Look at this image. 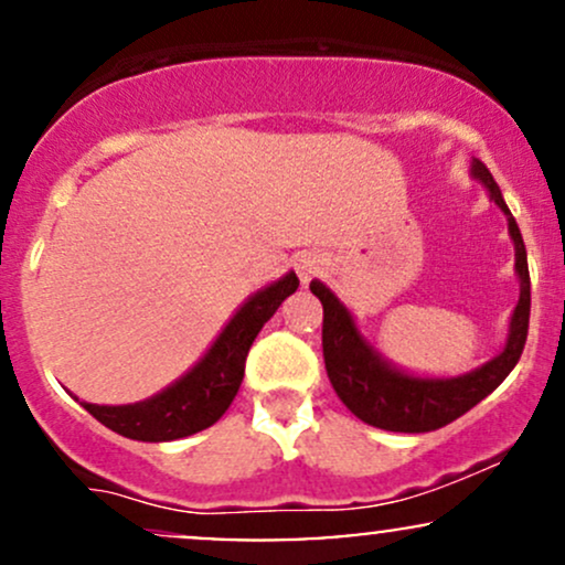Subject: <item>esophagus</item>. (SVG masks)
<instances>
[{
  "mask_svg": "<svg viewBox=\"0 0 565 565\" xmlns=\"http://www.w3.org/2000/svg\"><path fill=\"white\" fill-rule=\"evenodd\" d=\"M321 260L316 255H302L300 260H297V274H300V281L302 284H310V278L321 274Z\"/></svg>",
  "mask_w": 565,
  "mask_h": 565,
  "instance_id": "1",
  "label": "esophagus"
}]
</instances>
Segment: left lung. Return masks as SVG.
I'll use <instances>...</instances> for the list:
<instances>
[{
	"label": "left lung",
	"mask_w": 565,
	"mask_h": 565,
	"mask_svg": "<svg viewBox=\"0 0 565 565\" xmlns=\"http://www.w3.org/2000/svg\"><path fill=\"white\" fill-rule=\"evenodd\" d=\"M472 178L481 180L489 196L508 217V231L515 244V274L521 278V297L510 319V334L502 353L494 355L489 364L472 369L459 377H414L401 372L391 361L364 340L355 327L350 310L334 297V291L321 281H310V291L323 305V364H327L329 382L340 401L366 425L391 433H430L454 423L470 412L472 406L491 391L502 385V380L515 369L521 359L529 334L531 313V278L526 246H523L521 228L504 204L497 180L486 170L483 161L472 159Z\"/></svg>",
	"instance_id": "left-lung-1"
}]
</instances>
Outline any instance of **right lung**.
Wrapping results in <instances>:
<instances>
[{"instance_id": "add662e5", "label": "right lung", "mask_w": 565, "mask_h": 565, "mask_svg": "<svg viewBox=\"0 0 565 565\" xmlns=\"http://www.w3.org/2000/svg\"><path fill=\"white\" fill-rule=\"evenodd\" d=\"M297 287H300L297 276L287 274L252 295L225 323L204 359L151 398L127 406H97L82 401V406L108 430L132 440H151V444L193 436L215 425L242 387L246 353L255 337L260 334L263 323Z\"/></svg>"}]
</instances>
